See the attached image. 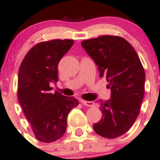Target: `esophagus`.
<instances>
[{"label": "esophagus", "instance_id": "34e87169", "mask_svg": "<svg viewBox=\"0 0 160 160\" xmlns=\"http://www.w3.org/2000/svg\"><path fill=\"white\" fill-rule=\"evenodd\" d=\"M81 102H82V104H83V105H86V106H88V107H92V106H94V102H89V101L82 100Z\"/></svg>", "mask_w": 160, "mask_h": 160}]
</instances>
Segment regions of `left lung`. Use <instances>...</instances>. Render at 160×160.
I'll use <instances>...</instances> for the list:
<instances>
[{"instance_id": "left-lung-1", "label": "left lung", "mask_w": 160, "mask_h": 160, "mask_svg": "<svg viewBox=\"0 0 160 160\" xmlns=\"http://www.w3.org/2000/svg\"><path fill=\"white\" fill-rule=\"evenodd\" d=\"M81 45L111 90L110 99L99 101L102 117L93 128L106 138L119 137L134 124L143 100L145 74L140 58L131 44L117 36H101Z\"/></svg>"}]
</instances>
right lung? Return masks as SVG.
<instances>
[{"label": "right lung", "mask_w": 160, "mask_h": 160, "mask_svg": "<svg viewBox=\"0 0 160 160\" xmlns=\"http://www.w3.org/2000/svg\"><path fill=\"white\" fill-rule=\"evenodd\" d=\"M73 44L72 40H52L28 52L18 71V98L36 138L45 143L63 136L70 110L78 105L74 97L51 92L58 80V65Z\"/></svg>", "instance_id": "1"}]
</instances>
